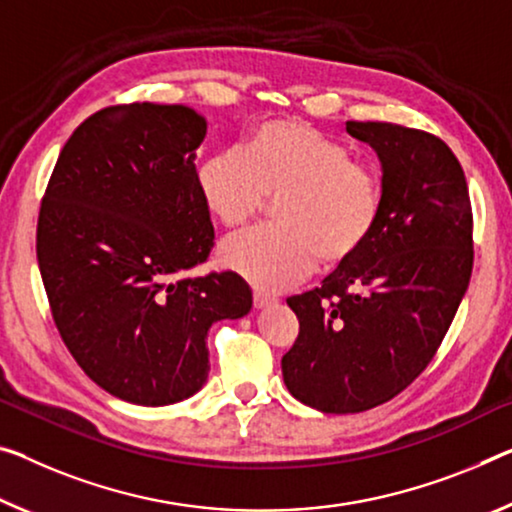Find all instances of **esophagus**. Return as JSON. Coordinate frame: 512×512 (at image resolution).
Wrapping results in <instances>:
<instances>
[{
	"mask_svg": "<svg viewBox=\"0 0 512 512\" xmlns=\"http://www.w3.org/2000/svg\"><path fill=\"white\" fill-rule=\"evenodd\" d=\"M274 302H277V300H274V297H270V295L258 293V290L254 293V306H256V309H267V306H272Z\"/></svg>",
	"mask_w": 512,
	"mask_h": 512,
	"instance_id": "1",
	"label": "esophagus"
}]
</instances>
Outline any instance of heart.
<instances>
[{"label":"heart","mask_w":512,"mask_h":512,"mask_svg":"<svg viewBox=\"0 0 512 512\" xmlns=\"http://www.w3.org/2000/svg\"><path fill=\"white\" fill-rule=\"evenodd\" d=\"M199 192L210 215L235 229L281 196V226L233 235L219 261L263 293H281L316 270L338 265L366 245L382 212V180L338 144L293 119L265 121L247 153L222 148L199 167Z\"/></svg>","instance_id":"b5f03b06"}]
</instances>
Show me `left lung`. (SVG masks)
<instances>
[{
	"label": "left lung",
	"instance_id": "8db88e82",
	"mask_svg": "<svg viewBox=\"0 0 512 512\" xmlns=\"http://www.w3.org/2000/svg\"><path fill=\"white\" fill-rule=\"evenodd\" d=\"M382 164L371 238L322 286L295 295L300 320L281 359L300 403L355 414L387 403L435 357L467 293L474 242L465 171L442 139L396 123H345Z\"/></svg>",
	"mask_w": 512,
	"mask_h": 512
}]
</instances>
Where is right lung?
<instances>
[{
    "label": "right lung",
    "instance_id": "add662e5",
    "mask_svg": "<svg viewBox=\"0 0 512 512\" xmlns=\"http://www.w3.org/2000/svg\"><path fill=\"white\" fill-rule=\"evenodd\" d=\"M208 123L185 105L100 109L66 141L41 203L36 256L52 318L93 382L162 407L208 380V329L251 311L235 272L187 279L215 229L196 180Z\"/></svg>",
    "mask_w": 512,
    "mask_h": 512
}]
</instances>
